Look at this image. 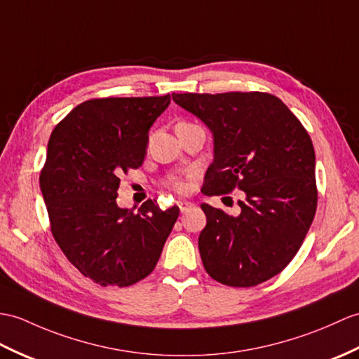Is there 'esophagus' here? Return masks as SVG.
Here are the masks:
<instances>
[{"instance_id":"34e87169","label":"esophagus","mask_w":359,"mask_h":359,"mask_svg":"<svg viewBox=\"0 0 359 359\" xmlns=\"http://www.w3.org/2000/svg\"><path fill=\"white\" fill-rule=\"evenodd\" d=\"M177 205H179V208H180V212H187V211L189 210V208L194 206V203L187 202V200H180V202H177Z\"/></svg>"}]
</instances>
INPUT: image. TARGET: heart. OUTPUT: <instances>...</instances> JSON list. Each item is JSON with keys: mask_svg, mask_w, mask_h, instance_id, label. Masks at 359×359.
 <instances>
[{"mask_svg": "<svg viewBox=\"0 0 359 359\" xmlns=\"http://www.w3.org/2000/svg\"><path fill=\"white\" fill-rule=\"evenodd\" d=\"M180 123H188V122H180ZM193 177V172H188L185 176H172L170 179L165 180V185L170 189L176 191V193H187L189 188L188 180Z\"/></svg>", "mask_w": 359, "mask_h": 359, "instance_id": "heart-1", "label": "heart"}]
</instances>
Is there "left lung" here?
<instances>
[{
	"mask_svg": "<svg viewBox=\"0 0 359 359\" xmlns=\"http://www.w3.org/2000/svg\"><path fill=\"white\" fill-rule=\"evenodd\" d=\"M214 135L206 196L245 193L237 217L202 203L205 271L222 285L252 287L280 273L303 245L318 191L309 133L277 96L263 91L172 93Z\"/></svg>",
	"mask_w": 359,
	"mask_h": 359,
	"instance_id": "obj_1",
	"label": "left lung"
}]
</instances>
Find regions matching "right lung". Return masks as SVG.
<instances>
[{
    "mask_svg": "<svg viewBox=\"0 0 359 359\" xmlns=\"http://www.w3.org/2000/svg\"><path fill=\"white\" fill-rule=\"evenodd\" d=\"M170 95L96 97L74 107L48 139L39 187L64 255L101 286L127 287L156 268L179 208L147 200L137 212L116 203L122 172L137 170L148 133Z\"/></svg>",
    "mask_w": 359,
    "mask_h": 359,
    "instance_id": "add662e5",
    "label": "right lung"
}]
</instances>
